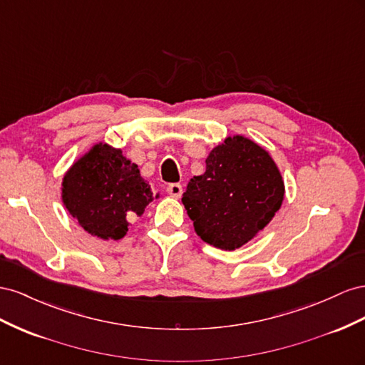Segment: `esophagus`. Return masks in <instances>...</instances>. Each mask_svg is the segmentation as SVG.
Instances as JSON below:
<instances>
[{
  "instance_id": "1",
  "label": "esophagus",
  "mask_w": 365,
  "mask_h": 365,
  "mask_svg": "<svg viewBox=\"0 0 365 365\" xmlns=\"http://www.w3.org/2000/svg\"><path fill=\"white\" fill-rule=\"evenodd\" d=\"M166 192H168L170 195L177 197V199H179V197H180V195H182V192H183V190H182V185H180V183H170L168 186H166Z\"/></svg>"
}]
</instances>
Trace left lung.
<instances>
[{
    "label": "left lung",
    "mask_w": 365,
    "mask_h": 365,
    "mask_svg": "<svg viewBox=\"0 0 365 365\" xmlns=\"http://www.w3.org/2000/svg\"><path fill=\"white\" fill-rule=\"evenodd\" d=\"M284 197L275 162L243 136L227 138L188 182L182 202L203 242L225 251L243 246L272 220Z\"/></svg>",
    "instance_id": "obj_1"
}]
</instances>
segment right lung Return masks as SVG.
Returning <instances> with one entry per match:
<instances>
[{
  "mask_svg": "<svg viewBox=\"0 0 365 365\" xmlns=\"http://www.w3.org/2000/svg\"><path fill=\"white\" fill-rule=\"evenodd\" d=\"M62 202L88 234L119 240L128 231L127 215L140 217L153 191L136 163L120 150L98 143L67 171Z\"/></svg>",
  "mask_w": 365,
  "mask_h": 365,
  "instance_id": "add662e5",
  "label": "right lung"
}]
</instances>
